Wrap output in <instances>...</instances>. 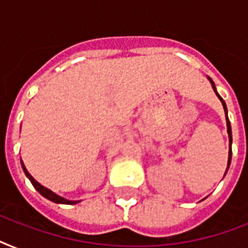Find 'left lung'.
<instances>
[{"mask_svg":"<svg viewBox=\"0 0 248 248\" xmlns=\"http://www.w3.org/2000/svg\"><path fill=\"white\" fill-rule=\"evenodd\" d=\"M207 78L210 79V82H211V85H212V89H214L215 93H216V95H217V97H219L220 100H221V103H223L224 110H225V118H227L228 135H229V143H231V149H229V157H228V167H227V171H228V169H229V165H231V161H232V127H231V122H229V118H228V110H227V105H225V101H224L223 97L220 96L219 93H217V91H216V87H215V83L212 82V79L210 78V77H207ZM227 171H225V173H227Z\"/></svg>","mask_w":248,"mask_h":248,"instance_id":"8db88e82","label":"left lung"}]
</instances>
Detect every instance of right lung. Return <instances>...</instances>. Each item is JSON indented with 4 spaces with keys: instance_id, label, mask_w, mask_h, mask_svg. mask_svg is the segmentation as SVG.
Returning <instances> with one entry per match:
<instances>
[{
    "instance_id": "right-lung-1",
    "label": "right lung",
    "mask_w": 248,
    "mask_h": 248,
    "mask_svg": "<svg viewBox=\"0 0 248 248\" xmlns=\"http://www.w3.org/2000/svg\"><path fill=\"white\" fill-rule=\"evenodd\" d=\"M21 167H23V171H24V173L27 175V177H28L29 180H31V183L33 184V186L37 189V192L40 193L41 196H44L45 198H47V200L52 201V202H55V203L75 204V203H77V202H79V201H68V200H65V198H63V197L58 196V194H55L54 192H51L50 189L45 188L44 185H41L38 181L34 180L32 175H31V173L27 171V169H25V166H24V163H23V161H21Z\"/></svg>"
}]
</instances>
